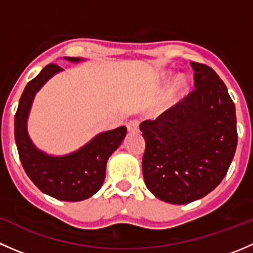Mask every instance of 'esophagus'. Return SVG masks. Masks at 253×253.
<instances>
[{
    "label": "esophagus",
    "instance_id": "obj_1",
    "mask_svg": "<svg viewBox=\"0 0 253 253\" xmlns=\"http://www.w3.org/2000/svg\"><path fill=\"white\" fill-rule=\"evenodd\" d=\"M127 129L129 132H138L139 131V122L137 120H131V121L127 124Z\"/></svg>",
    "mask_w": 253,
    "mask_h": 253
}]
</instances>
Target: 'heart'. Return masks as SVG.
Wrapping results in <instances>:
<instances>
[{
  "instance_id": "heart-1",
  "label": "heart",
  "mask_w": 253,
  "mask_h": 253,
  "mask_svg": "<svg viewBox=\"0 0 253 253\" xmlns=\"http://www.w3.org/2000/svg\"><path fill=\"white\" fill-rule=\"evenodd\" d=\"M188 88V79L185 75H178L174 78V81L170 84L169 89L167 91V101L168 103H176L178 99L183 96Z\"/></svg>"
}]
</instances>
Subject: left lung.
<instances>
[{
	"mask_svg": "<svg viewBox=\"0 0 253 253\" xmlns=\"http://www.w3.org/2000/svg\"><path fill=\"white\" fill-rule=\"evenodd\" d=\"M195 90L139 126L143 177L157 198L186 205L221 182L237 145L236 112L226 85L207 65L191 62Z\"/></svg>",
	"mask_w": 253,
	"mask_h": 253,
	"instance_id": "left-lung-1",
	"label": "left lung"
}]
</instances>
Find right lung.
<instances>
[{
	"label": "right lung",
	"mask_w": 253,
	"mask_h": 253,
	"mask_svg": "<svg viewBox=\"0 0 253 253\" xmlns=\"http://www.w3.org/2000/svg\"><path fill=\"white\" fill-rule=\"evenodd\" d=\"M71 62H81V57H65ZM62 68L55 63L45 66L29 82L19 99L14 116V138L25 172L42 192L67 202H77L91 197L100 190L105 180L106 163L124 141L125 126L101 132L76 152L67 155H48L38 149L30 139L27 121L33 100L42 85Z\"/></svg>",
	"instance_id": "add662e5"
}]
</instances>
